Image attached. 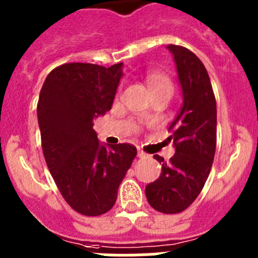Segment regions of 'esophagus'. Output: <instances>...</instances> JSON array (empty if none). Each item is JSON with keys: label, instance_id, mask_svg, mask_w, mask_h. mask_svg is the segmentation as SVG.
<instances>
[{"label": "esophagus", "instance_id": "34e87169", "mask_svg": "<svg viewBox=\"0 0 258 258\" xmlns=\"http://www.w3.org/2000/svg\"><path fill=\"white\" fill-rule=\"evenodd\" d=\"M137 155H138V157H147V156H149V155L146 154V152H143L142 150H138Z\"/></svg>", "mask_w": 258, "mask_h": 258}]
</instances>
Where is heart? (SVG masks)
<instances>
[{"instance_id": "heart-1", "label": "heart", "mask_w": 258, "mask_h": 258, "mask_svg": "<svg viewBox=\"0 0 258 258\" xmlns=\"http://www.w3.org/2000/svg\"><path fill=\"white\" fill-rule=\"evenodd\" d=\"M147 84H149V88L151 92L164 90V89L173 90V84L170 79L166 75L161 74V72H150L147 75Z\"/></svg>"}]
</instances>
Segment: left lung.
Wrapping results in <instances>:
<instances>
[{
    "mask_svg": "<svg viewBox=\"0 0 258 258\" xmlns=\"http://www.w3.org/2000/svg\"><path fill=\"white\" fill-rule=\"evenodd\" d=\"M174 56L182 89V106L169 126L175 154L161 164L160 177L146 186L150 206L166 214L190 207L203 190L211 172L217 140V106L206 67L192 51L168 45Z\"/></svg>",
    "mask_w": 258,
    "mask_h": 258,
    "instance_id": "obj_1",
    "label": "left lung"
}]
</instances>
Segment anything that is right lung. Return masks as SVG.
I'll use <instances>...</instances> for the list:
<instances>
[{
  "label": "right lung",
  "mask_w": 258,
  "mask_h": 258,
  "mask_svg": "<svg viewBox=\"0 0 258 258\" xmlns=\"http://www.w3.org/2000/svg\"><path fill=\"white\" fill-rule=\"evenodd\" d=\"M122 63L106 68L67 63L47 75L37 103L41 145L47 168L61 197L84 216L112 208L131 168L133 145H102L94 120L111 109Z\"/></svg>",
  "instance_id": "obj_1"
}]
</instances>
